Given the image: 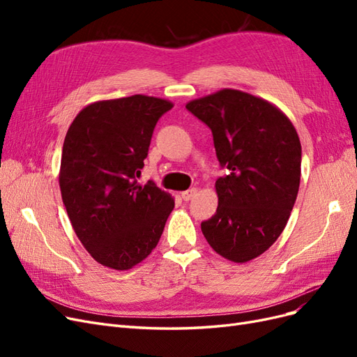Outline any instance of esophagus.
<instances>
[{
  "label": "esophagus",
  "instance_id": "34e87169",
  "mask_svg": "<svg viewBox=\"0 0 357 357\" xmlns=\"http://www.w3.org/2000/svg\"><path fill=\"white\" fill-rule=\"evenodd\" d=\"M197 195V189H189V190H185L181 192V198L183 201H190L193 197Z\"/></svg>",
  "mask_w": 357,
  "mask_h": 357
}]
</instances>
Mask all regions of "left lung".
Here are the masks:
<instances>
[{"mask_svg": "<svg viewBox=\"0 0 357 357\" xmlns=\"http://www.w3.org/2000/svg\"><path fill=\"white\" fill-rule=\"evenodd\" d=\"M213 132L225 176L215 180L219 205L201 229L213 250L244 264L283 232L301 180V142L289 117L271 102L222 89L186 104Z\"/></svg>", "mask_w": 357, "mask_h": 357, "instance_id": "1", "label": "left lung"}]
</instances>
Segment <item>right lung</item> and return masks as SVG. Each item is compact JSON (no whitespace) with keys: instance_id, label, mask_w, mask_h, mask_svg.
Here are the masks:
<instances>
[{"instance_id":"1","label":"right lung","mask_w":357,"mask_h":357,"mask_svg":"<svg viewBox=\"0 0 357 357\" xmlns=\"http://www.w3.org/2000/svg\"><path fill=\"white\" fill-rule=\"evenodd\" d=\"M172 102L147 95L96 101L63 139L59 188L73 229L96 262L131 269L152 253L174 198L139 185L150 139Z\"/></svg>"}]
</instances>
